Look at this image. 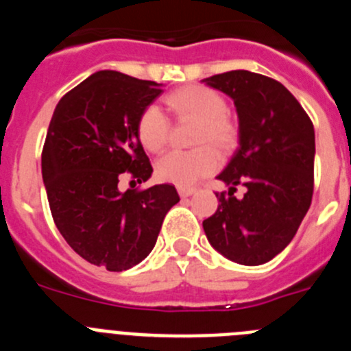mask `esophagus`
<instances>
[{"label":"esophagus","mask_w":351,"mask_h":351,"mask_svg":"<svg viewBox=\"0 0 351 351\" xmlns=\"http://www.w3.org/2000/svg\"><path fill=\"white\" fill-rule=\"evenodd\" d=\"M178 191L182 198H186V197H191L197 190H195V188H188V186H179Z\"/></svg>","instance_id":"1"}]
</instances>
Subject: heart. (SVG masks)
Returning <instances> with one entry per match:
<instances>
[{
  "label": "heart",
  "mask_w": 351,
  "mask_h": 351,
  "mask_svg": "<svg viewBox=\"0 0 351 351\" xmlns=\"http://www.w3.org/2000/svg\"><path fill=\"white\" fill-rule=\"evenodd\" d=\"M167 107L178 117L198 121L195 144L210 142L219 151H228L237 142V125L226 116V101L218 91L206 86H186L170 93ZM137 133L147 151L158 153L170 138V123L158 105H147L137 123ZM219 167V154L213 145H200L191 151L173 149L156 161L160 181L191 186Z\"/></svg>",
  "instance_id": "heart-1"
}]
</instances>
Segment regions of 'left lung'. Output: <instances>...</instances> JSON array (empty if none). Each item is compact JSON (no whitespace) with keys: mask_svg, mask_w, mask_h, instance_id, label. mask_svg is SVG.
I'll return each instance as SVG.
<instances>
[{"mask_svg":"<svg viewBox=\"0 0 351 351\" xmlns=\"http://www.w3.org/2000/svg\"><path fill=\"white\" fill-rule=\"evenodd\" d=\"M234 100L239 147L218 176L228 193L204 219L214 250L241 265H262L285 250L311 206L315 128L295 96L271 77L232 70L204 79ZM239 184L245 197L233 193Z\"/></svg>","mask_w":351,"mask_h":351,"instance_id":"left-lung-1","label":"left lung"}]
</instances>
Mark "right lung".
Instances as JSON below:
<instances>
[{"instance_id":"1","label":"right lung","mask_w":351,"mask_h":351,"mask_svg":"<svg viewBox=\"0 0 351 351\" xmlns=\"http://www.w3.org/2000/svg\"><path fill=\"white\" fill-rule=\"evenodd\" d=\"M161 84L101 70L56 105L42 151V178L58 230L77 255L121 272L153 251L161 223L179 202L172 184L117 188L128 172L145 182L153 167L137 133Z\"/></svg>"}]
</instances>
